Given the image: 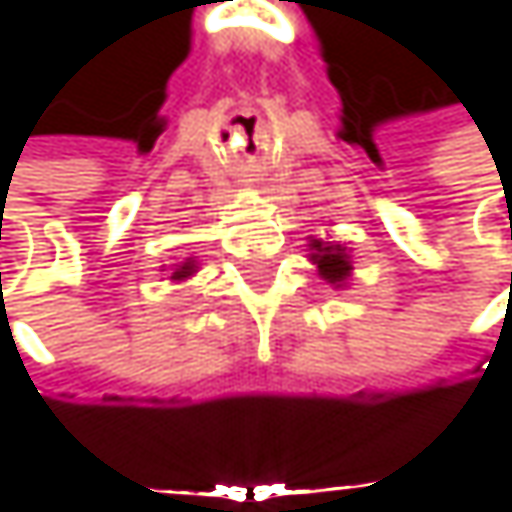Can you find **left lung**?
I'll return each instance as SVG.
<instances>
[{"mask_svg": "<svg viewBox=\"0 0 512 512\" xmlns=\"http://www.w3.org/2000/svg\"><path fill=\"white\" fill-rule=\"evenodd\" d=\"M308 252L311 263L317 266V275L332 284L335 290L347 287L350 275H353V255L347 249V243H335V240H308Z\"/></svg>", "mask_w": 512, "mask_h": 512, "instance_id": "8db88e82", "label": "left lung"}]
</instances>
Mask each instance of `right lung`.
Returning a JSON list of instances; mask_svg holds the SVG:
<instances>
[{"label": "right lung", "mask_w": 512, "mask_h": 512, "mask_svg": "<svg viewBox=\"0 0 512 512\" xmlns=\"http://www.w3.org/2000/svg\"><path fill=\"white\" fill-rule=\"evenodd\" d=\"M165 269H168V281L180 284V281H186V278H192V275L198 272V260H195V257H186V260L171 263V266H165ZM165 269H162V272H165Z\"/></svg>", "instance_id": "obj_1"}]
</instances>
